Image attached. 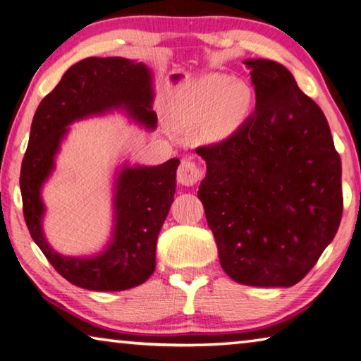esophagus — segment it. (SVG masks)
<instances>
[{
	"instance_id": "esophagus-1",
	"label": "esophagus",
	"mask_w": 361,
	"mask_h": 361,
	"mask_svg": "<svg viewBox=\"0 0 361 361\" xmlns=\"http://www.w3.org/2000/svg\"><path fill=\"white\" fill-rule=\"evenodd\" d=\"M203 175V170L192 161L191 158H183L178 172H176V176H178V183L183 186H194Z\"/></svg>"
}]
</instances>
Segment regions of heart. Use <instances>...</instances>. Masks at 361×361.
I'll use <instances>...</instances> for the list:
<instances>
[{"mask_svg":"<svg viewBox=\"0 0 361 361\" xmlns=\"http://www.w3.org/2000/svg\"><path fill=\"white\" fill-rule=\"evenodd\" d=\"M252 106V91L245 82L222 74H205L188 83L176 96L173 110L181 121L205 124L214 142L226 140L243 126Z\"/></svg>","mask_w":361,"mask_h":361,"instance_id":"b5f03b06","label":"heart"}]
</instances>
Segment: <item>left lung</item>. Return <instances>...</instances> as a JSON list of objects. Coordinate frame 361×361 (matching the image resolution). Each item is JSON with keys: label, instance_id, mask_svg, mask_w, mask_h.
Listing matches in <instances>:
<instances>
[{"label": "left lung", "instance_id": "1", "mask_svg": "<svg viewBox=\"0 0 361 361\" xmlns=\"http://www.w3.org/2000/svg\"><path fill=\"white\" fill-rule=\"evenodd\" d=\"M255 110L207 162L197 195L222 270L255 287H290L316 265L343 216L341 158L322 110L290 71L245 60Z\"/></svg>", "mask_w": 361, "mask_h": 361}]
</instances>
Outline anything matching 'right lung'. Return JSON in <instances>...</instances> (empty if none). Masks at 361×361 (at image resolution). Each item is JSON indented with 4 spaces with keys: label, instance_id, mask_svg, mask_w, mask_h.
<instances>
[{
    "label": "right lung",
    "instance_id": "1",
    "mask_svg": "<svg viewBox=\"0 0 361 361\" xmlns=\"http://www.w3.org/2000/svg\"><path fill=\"white\" fill-rule=\"evenodd\" d=\"M153 71L128 58H85L64 72L32 118L20 170L23 216L35 243L71 284L94 292H120L145 283L156 268V243L176 189L180 159L159 166L123 161L112 176V231L99 252L64 255L44 232L42 189L56 169L71 124L123 114L147 130L158 126Z\"/></svg>",
    "mask_w": 361,
    "mask_h": 361
}]
</instances>
